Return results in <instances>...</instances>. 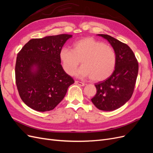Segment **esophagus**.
<instances>
[{"label":"esophagus","mask_w":153,"mask_h":153,"mask_svg":"<svg viewBox=\"0 0 153 153\" xmlns=\"http://www.w3.org/2000/svg\"><path fill=\"white\" fill-rule=\"evenodd\" d=\"M75 84H78V85H80V86H84V85H85L84 83L79 82V81H75Z\"/></svg>","instance_id":"esophagus-1"}]
</instances>
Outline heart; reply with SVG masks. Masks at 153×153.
<instances>
[{"instance_id":"heart-1","label":"heart","mask_w":153,"mask_h":153,"mask_svg":"<svg viewBox=\"0 0 153 153\" xmlns=\"http://www.w3.org/2000/svg\"><path fill=\"white\" fill-rule=\"evenodd\" d=\"M59 57L68 75H74L81 61L82 66L76 75L82 78H91L94 81H101L109 77L116 64L114 50L102 41L90 37L76 41L73 50L62 48Z\"/></svg>"}]
</instances>
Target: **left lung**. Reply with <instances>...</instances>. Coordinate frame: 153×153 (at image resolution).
Listing matches in <instances>:
<instances>
[{"mask_svg": "<svg viewBox=\"0 0 153 153\" xmlns=\"http://www.w3.org/2000/svg\"><path fill=\"white\" fill-rule=\"evenodd\" d=\"M107 39L116 55V64L112 75L95 84L96 94L92 102L101 110L112 111L131 98L138 71V63L132 50L113 37L98 34Z\"/></svg>", "mask_w": 153, "mask_h": 153, "instance_id": "left-lung-1", "label": "left lung"}]
</instances>
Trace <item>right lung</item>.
Segmentation results:
<instances>
[{
    "instance_id": "right-lung-1",
    "label": "right lung",
    "mask_w": 153,
    "mask_h": 153,
    "mask_svg": "<svg viewBox=\"0 0 153 153\" xmlns=\"http://www.w3.org/2000/svg\"><path fill=\"white\" fill-rule=\"evenodd\" d=\"M69 34L32 39L17 54L15 80L25 105L39 112L53 110L65 96L74 80L64 71L60 51ZM36 67V70L33 71Z\"/></svg>"
}]
</instances>
